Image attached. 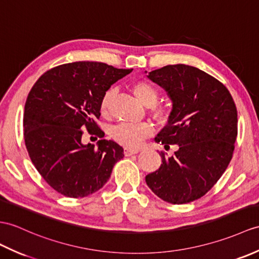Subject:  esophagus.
I'll return each instance as SVG.
<instances>
[{
	"instance_id": "1",
	"label": "esophagus",
	"mask_w": 259,
	"mask_h": 259,
	"mask_svg": "<svg viewBox=\"0 0 259 259\" xmlns=\"http://www.w3.org/2000/svg\"><path fill=\"white\" fill-rule=\"evenodd\" d=\"M123 153H124V155L125 157H130V155H132V154H137V153H139V150H132V149H128V148H124V151H123Z\"/></svg>"
}]
</instances>
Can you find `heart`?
<instances>
[{
    "mask_svg": "<svg viewBox=\"0 0 259 259\" xmlns=\"http://www.w3.org/2000/svg\"><path fill=\"white\" fill-rule=\"evenodd\" d=\"M131 90L136 98L144 106L150 107V112L155 121L164 124L171 116L170 107L155 104L159 97V90L148 80H137L131 85ZM115 89L109 88L102 94L99 101V111L102 117L110 115ZM152 135V127L148 123H122L112 130V138L118 143L129 148L140 147L144 139Z\"/></svg>",
    "mask_w": 259,
    "mask_h": 259,
    "instance_id": "obj_1",
    "label": "heart"
}]
</instances>
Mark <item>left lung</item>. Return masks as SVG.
<instances>
[{
	"instance_id": "obj_1",
	"label": "left lung",
	"mask_w": 259,
	"mask_h": 259,
	"mask_svg": "<svg viewBox=\"0 0 259 259\" xmlns=\"http://www.w3.org/2000/svg\"><path fill=\"white\" fill-rule=\"evenodd\" d=\"M148 78L165 89L173 104L155 141L179 149L170 158L161 151L159 170L146 182L165 202L190 203L205 195L230 164L237 137L235 102L223 83L193 66L167 65Z\"/></svg>"
}]
</instances>
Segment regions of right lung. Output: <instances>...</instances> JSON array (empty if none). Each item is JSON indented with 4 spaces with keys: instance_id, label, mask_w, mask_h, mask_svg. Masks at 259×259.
Instances as JSON below:
<instances>
[{
    "instance_id": "add662e5",
    "label": "right lung",
    "mask_w": 259,
    "mask_h": 259,
    "mask_svg": "<svg viewBox=\"0 0 259 259\" xmlns=\"http://www.w3.org/2000/svg\"><path fill=\"white\" fill-rule=\"evenodd\" d=\"M132 69L98 62H75L41 75L24 108V140L29 158L47 184L67 197H85L104 186L123 149L101 139L98 147L82 144L87 130L105 136L99 119L102 94Z\"/></svg>"
}]
</instances>
